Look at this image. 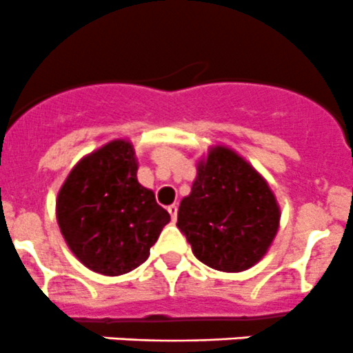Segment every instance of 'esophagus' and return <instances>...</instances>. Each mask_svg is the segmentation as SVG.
Masks as SVG:
<instances>
[{
	"label": "esophagus",
	"instance_id": "1",
	"mask_svg": "<svg viewBox=\"0 0 353 353\" xmlns=\"http://www.w3.org/2000/svg\"><path fill=\"white\" fill-rule=\"evenodd\" d=\"M168 212H170V216H172V221H176V214H178V205H176V204H172V205H168Z\"/></svg>",
	"mask_w": 353,
	"mask_h": 353
}]
</instances>
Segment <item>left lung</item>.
<instances>
[{
    "label": "left lung",
    "mask_w": 353,
    "mask_h": 353,
    "mask_svg": "<svg viewBox=\"0 0 353 353\" xmlns=\"http://www.w3.org/2000/svg\"><path fill=\"white\" fill-rule=\"evenodd\" d=\"M176 226L201 263L240 273L268 252L280 226V208L270 185L245 159L216 145L197 165Z\"/></svg>",
    "instance_id": "8db88e82"
}]
</instances>
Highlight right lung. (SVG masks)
I'll return each instance as SVG.
<instances>
[{"instance_id": "obj_1", "label": "right lung", "mask_w": 353, "mask_h": 353, "mask_svg": "<svg viewBox=\"0 0 353 353\" xmlns=\"http://www.w3.org/2000/svg\"><path fill=\"white\" fill-rule=\"evenodd\" d=\"M57 219L83 266L120 276L148 261L170 214L139 183L130 142L113 141L73 166L58 192Z\"/></svg>"}]
</instances>
